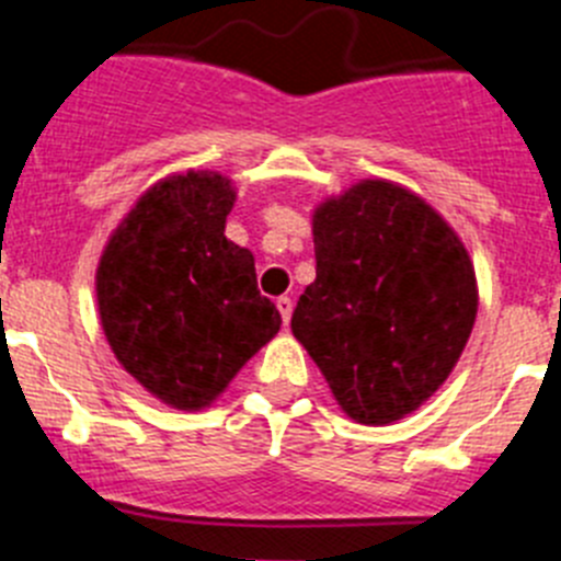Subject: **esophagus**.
Segmentation results:
<instances>
[{"instance_id":"1","label":"esophagus","mask_w":561,"mask_h":561,"mask_svg":"<svg viewBox=\"0 0 561 561\" xmlns=\"http://www.w3.org/2000/svg\"><path fill=\"white\" fill-rule=\"evenodd\" d=\"M291 309H295L291 297H277V311H280V317H284V325H289Z\"/></svg>"}]
</instances>
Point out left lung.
Returning a JSON list of instances; mask_svg holds the SVG:
<instances>
[{
    "instance_id": "left-lung-1",
    "label": "left lung",
    "mask_w": 561,
    "mask_h": 561,
    "mask_svg": "<svg viewBox=\"0 0 561 561\" xmlns=\"http://www.w3.org/2000/svg\"><path fill=\"white\" fill-rule=\"evenodd\" d=\"M317 277L291 334L359 424L419 410L472 334L478 286L453 227L415 193L365 180L314 210Z\"/></svg>"
}]
</instances>
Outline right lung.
I'll return each mask as SVG.
<instances>
[{"instance_id":"1","label":"right lung","mask_w":561,"mask_h":561,"mask_svg":"<svg viewBox=\"0 0 561 561\" xmlns=\"http://www.w3.org/2000/svg\"><path fill=\"white\" fill-rule=\"evenodd\" d=\"M236 191L213 171L157 182L108 238L98 309L123 368L176 410L207 408L280 314L257 291L255 257L225 236Z\"/></svg>"}]
</instances>
